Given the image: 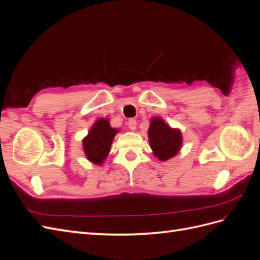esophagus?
Here are the masks:
<instances>
[{
  "mask_svg": "<svg viewBox=\"0 0 260 260\" xmlns=\"http://www.w3.org/2000/svg\"><path fill=\"white\" fill-rule=\"evenodd\" d=\"M127 124H128V128H129L130 130H132V131L137 129V120L133 119V118H131V119L128 120Z\"/></svg>",
  "mask_w": 260,
  "mask_h": 260,
  "instance_id": "1",
  "label": "esophagus"
}]
</instances>
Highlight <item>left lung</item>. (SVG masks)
Returning <instances> with one entry per match:
<instances>
[{
    "mask_svg": "<svg viewBox=\"0 0 260 260\" xmlns=\"http://www.w3.org/2000/svg\"><path fill=\"white\" fill-rule=\"evenodd\" d=\"M148 140L154 155L161 161H166L177 155L182 145L180 130L172 129L160 117L151 119Z\"/></svg>",
    "mask_w": 260,
    "mask_h": 260,
    "instance_id": "left-lung-1",
    "label": "left lung"
}]
</instances>
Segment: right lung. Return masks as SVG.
<instances>
[{
    "label": "right lung",
    "instance_id": "1",
    "mask_svg": "<svg viewBox=\"0 0 260 260\" xmlns=\"http://www.w3.org/2000/svg\"><path fill=\"white\" fill-rule=\"evenodd\" d=\"M118 129L112 128L108 118H101L92 125L88 136L83 140V151L91 162L102 165L111 149Z\"/></svg>",
    "mask_w": 260,
    "mask_h": 260
}]
</instances>
